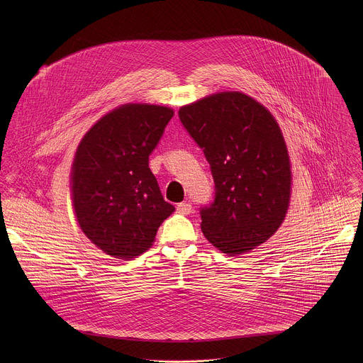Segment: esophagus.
Wrapping results in <instances>:
<instances>
[{"label": "esophagus", "instance_id": "1", "mask_svg": "<svg viewBox=\"0 0 363 363\" xmlns=\"http://www.w3.org/2000/svg\"><path fill=\"white\" fill-rule=\"evenodd\" d=\"M176 209H177V212L179 213H182V215H189L190 212H191V204L190 203H180V204H177V207H176Z\"/></svg>", "mask_w": 363, "mask_h": 363}]
</instances>
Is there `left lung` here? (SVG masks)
I'll return each mask as SVG.
<instances>
[{"label": "left lung", "instance_id": "left-lung-1", "mask_svg": "<svg viewBox=\"0 0 363 363\" xmlns=\"http://www.w3.org/2000/svg\"><path fill=\"white\" fill-rule=\"evenodd\" d=\"M179 117L215 182V201L201 209L204 236L228 256L252 252L279 229L291 203V159L279 124L238 91L184 104Z\"/></svg>", "mask_w": 363, "mask_h": 363}]
</instances>
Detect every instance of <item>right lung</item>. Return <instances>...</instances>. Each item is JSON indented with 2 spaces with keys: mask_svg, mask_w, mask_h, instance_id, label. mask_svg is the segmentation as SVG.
Masks as SVG:
<instances>
[{
  "mask_svg": "<svg viewBox=\"0 0 363 363\" xmlns=\"http://www.w3.org/2000/svg\"><path fill=\"white\" fill-rule=\"evenodd\" d=\"M173 114L160 104H121L101 117L77 148L69 174L72 209L84 235L111 257L134 259L151 249L174 211L148 166Z\"/></svg>",
  "mask_w": 363,
  "mask_h": 363,
  "instance_id": "right-lung-1",
  "label": "right lung"
}]
</instances>
